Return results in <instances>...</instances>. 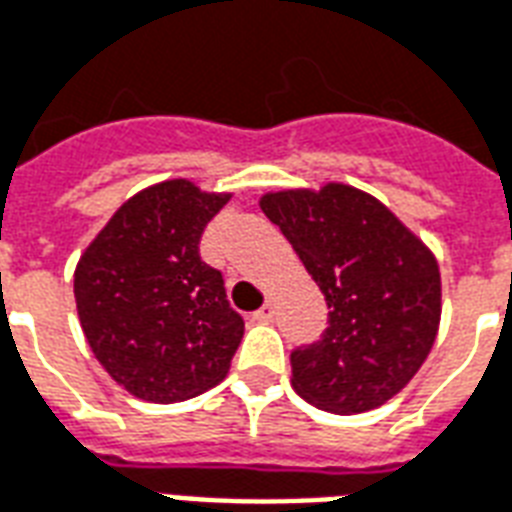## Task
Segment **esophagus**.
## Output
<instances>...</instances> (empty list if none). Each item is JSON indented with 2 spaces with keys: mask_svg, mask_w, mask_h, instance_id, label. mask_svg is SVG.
Masks as SVG:
<instances>
[{
  "mask_svg": "<svg viewBox=\"0 0 512 512\" xmlns=\"http://www.w3.org/2000/svg\"><path fill=\"white\" fill-rule=\"evenodd\" d=\"M274 317H276V306L271 304V301H268L263 309H257V312H255V320H260V323H271Z\"/></svg>",
  "mask_w": 512,
  "mask_h": 512,
  "instance_id": "34e87169",
  "label": "esophagus"
}]
</instances>
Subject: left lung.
Instances as JSON below:
<instances>
[{
    "label": "left lung",
    "instance_id": "left-lung-1",
    "mask_svg": "<svg viewBox=\"0 0 512 512\" xmlns=\"http://www.w3.org/2000/svg\"><path fill=\"white\" fill-rule=\"evenodd\" d=\"M260 208L328 301L323 336L290 355L295 393L339 415L393 399L437 339L442 285L429 246L347 184L268 192Z\"/></svg>",
    "mask_w": 512,
    "mask_h": 512
}]
</instances>
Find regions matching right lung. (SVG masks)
Returning <instances> with one entry per match:
<instances>
[{"instance_id":"right-lung-1","label":"right lung","mask_w":512,"mask_h":512,"mask_svg":"<svg viewBox=\"0 0 512 512\" xmlns=\"http://www.w3.org/2000/svg\"><path fill=\"white\" fill-rule=\"evenodd\" d=\"M230 195L173 179L132 195L75 268L86 342L124 391L154 404L225 380L244 320L225 279L200 260V236Z\"/></svg>"}]
</instances>
